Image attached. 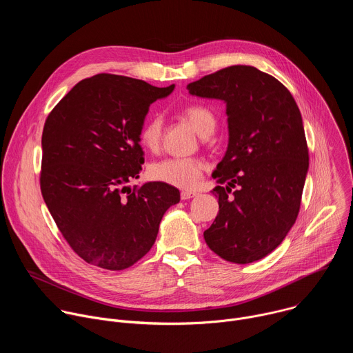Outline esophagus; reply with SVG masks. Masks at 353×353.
I'll list each match as a JSON object with an SVG mask.
<instances>
[{
	"label": "esophagus",
	"mask_w": 353,
	"mask_h": 353,
	"mask_svg": "<svg viewBox=\"0 0 353 353\" xmlns=\"http://www.w3.org/2000/svg\"><path fill=\"white\" fill-rule=\"evenodd\" d=\"M195 195H196V192H194V191H181V192H180L181 199H190V198H192V196H195Z\"/></svg>",
	"instance_id": "esophagus-1"
}]
</instances>
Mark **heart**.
<instances>
[{"instance_id": "1", "label": "heart", "mask_w": 353, "mask_h": 353, "mask_svg": "<svg viewBox=\"0 0 353 353\" xmlns=\"http://www.w3.org/2000/svg\"><path fill=\"white\" fill-rule=\"evenodd\" d=\"M181 116L188 121L199 135H210L216 125L214 113L204 106H188L181 112ZM163 123L158 116L149 117L139 130V142L150 152H157L162 143ZM207 169L205 162L201 158H166L154 162L149 166V176L155 181H161L177 188H195L203 180Z\"/></svg>"}]
</instances>
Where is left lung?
<instances>
[{"instance_id":"obj_1","label":"left lung","mask_w":353,"mask_h":353,"mask_svg":"<svg viewBox=\"0 0 353 353\" xmlns=\"http://www.w3.org/2000/svg\"><path fill=\"white\" fill-rule=\"evenodd\" d=\"M191 94L226 102L228 150L214 194L219 214L204 232L221 259L248 264L268 256L299 215L309 169L301 114L272 75L232 65L187 85Z\"/></svg>"}]
</instances>
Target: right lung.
<instances>
[{"label":"right lung","mask_w":353,"mask_h":353,"mask_svg":"<svg viewBox=\"0 0 353 353\" xmlns=\"http://www.w3.org/2000/svg\"><path fill=\"white\" fill-rule=\"evenodd\" d=\"M174 85L97 74L78 82L50 112L41 135L40 190L70 247L88 264L120 271L154 245L173 185L154 181L131 190L143 152L139 130L149 106Z\"/></svg>","instance_id":"add662e5"}]
</instances>
